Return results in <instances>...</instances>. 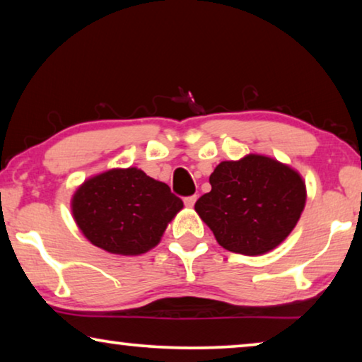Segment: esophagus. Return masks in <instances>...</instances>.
<instances>
[{"label": "esophagus", "instance_id": "obj_1", "mask_svg": "<svg viewBox=\"0 0 362 362\" xmlns=\"http://www.w3.org/2000/svg\"><path fill=\"white\" fill-rule=\"evenodd\" d=\"M195 202H197V195L187 197L185 199H183V203H185L187 208H193V206H195Z\"/></svg>", "mask_w": 362, "mask_h": 362}]
</instances>
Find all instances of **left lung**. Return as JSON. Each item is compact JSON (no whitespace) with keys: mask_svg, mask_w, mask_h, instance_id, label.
Returning a JSON list of instances; mask_svg holds the SVG:
<instances>
[{"mask_svg":"<svg viewBox=\"0 0 362 362\" xmlns=\"http://www.w3.org/2000/svg\"><path fill=\"white\" fill-rule=\"evenodd\" d=\"M195 211L226 250L257 257L283 244L304 211L307 188L293 167L265 154L223 160Z\"/></svg>","mask_w":362,"mask_h":362,"instance_id":"8db88e82","label":"left lung"}]
</instances>
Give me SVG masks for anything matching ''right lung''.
Instances as JSON below:
<instances>
[{
	"label": "right lung",
	"instance_id": "1",
	"mask_svg": "<svg viewBox=\"0 0 362 362\" xmlns=\"http://www.w3.org/2000/svg\"><path fill=\"white\" fill-rule=\"evenodd\" d=\"M183 202L167 183L138 167L109 169L86 179L71 197V214L83 235L115 255L154 249Z\"/></svg>",
	"mask_w": 362,
	"mask_h": 362
}]
</instances>
